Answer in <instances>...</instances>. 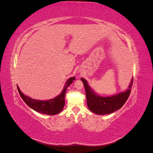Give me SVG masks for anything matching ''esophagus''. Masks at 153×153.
<instances>
[{
  "label": "esophagus",
  "mask_w": 153,
  "mask_h": 153,
  "mask_svg": "<svg viewBox=\"0 0 153 153\" xmlns=\"http://www.w3.org/2000/svg\"><path fill=\"white\" fill-rule=\"evenodd\" d=\"M78 75H81V72H79V71H78Z\"/></svg>",
  "instance_id": "34e87169"
}]
</instances>
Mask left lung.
<instances>
[{
  "label": "left lung",
  "instance_id": "obj_1",
  "mask_svg": "<svg viewBox=\"0 0 153 153\" xmlns=\"http://www.w3.org/2000/svg\"><path fill=\"white\" fill-rule=\"evenodd\" d=\"M85 87L87 104L88 108L93 113L98 115L109 114L121 108L126 103L130 94L133 79L129 85V89L116 95L108 97H102L97 95L88 85L84 78H81Z\"/></svg>",
  "mask_w": 153,
  "mask_h": 153
}]
</instances>
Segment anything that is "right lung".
Here are the masks:
<instances>
[{
  "mask_svg": "<svg viewBox=\"0 0 153 153\" xmlns=\"http://www.w3.org/2000/svg\"><path fill=\"white\" fill-rule=\"evenodd\" d=\"M74 80H75V76L69 78L66 81L61 94L55 97V98L46 101L32 99L30 97L23 94L18 85L17 89L22 100L32 109L41 114L53 115L60 113L62 110L64 105H65L64 98H65L66 90L68 86L73 83Z\"/></svg>",
  "mask_w": 153,
  "mask_h": 153,
  "instance_id": "right-lung-1",
  "label": "right lung"
}]
</instances>
